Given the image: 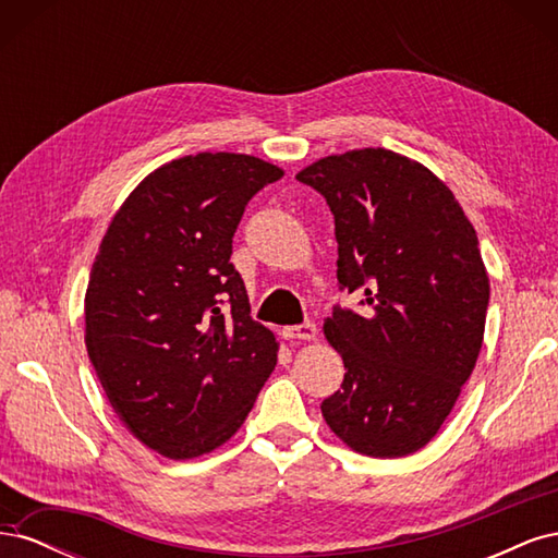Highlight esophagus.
<instances>
[{
	"instance_id": "esophagus-1",
	"label": "esophagus",
	"mask_w": 558,
	"mask_h": 558,
	"mask_svg": "<svg viewBox=\"0 0 558 558\" xmlns=\"http://www.w3.org/2000/svg\"><path fill=\"white\" fill-rule=\"evenodd\" d=\"M281 335H283V340H291V342H300V340H314L316 337V326L314 324H300V326H286L283 330H281Z\"/></svg>"
}]
</instances>
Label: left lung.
<instances>
[{
  "label": "left lung",
  "instance_id": "obj_1",
  "mask_svg": "<svg viewBox=\"0 0 558 558\" xmlns=\"http://www.w3.org/2000/svg\"><path fill=\"white\" fill-rule=\"evenodd\" d=\"M335 216L340 291L326 340L344 361L320 402L353 451L398 459L426 447L475 369L488 307L477 232L428 167L386 148L320 158L298 174Z\"/></svg>",
  "mask_w": 558,
  "mask_h": 558
}]
</instances>
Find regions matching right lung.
<instances>
[{"instance_id":"1","label":"right lung","mask_w":558,"mask_h":558,"mask_svg":"<svg viewBox=\"0 0 558 558\" xmlns=\"http://www.w3.org/2000/svg\"><path fill=\"white\" fill-rule=\"evenodd\" d=\"M283 177L244 154L167 162L111 218L86 291V349L125 428L167 459L238 433L277 365L230 263L248 199Z\"/></svg>"}]
</instances>
